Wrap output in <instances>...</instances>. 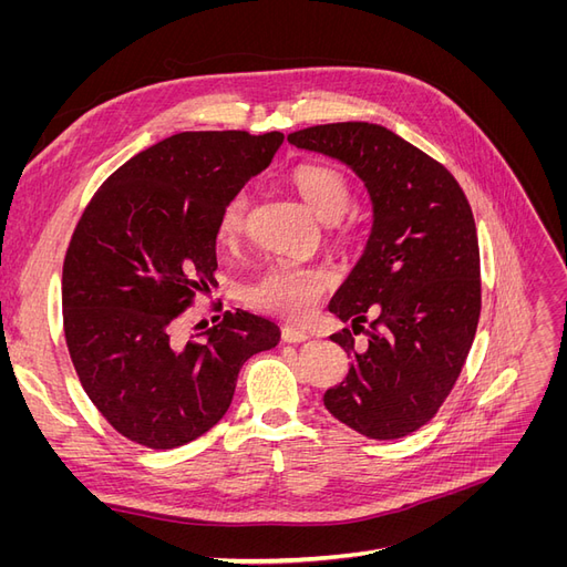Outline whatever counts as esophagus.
<instances>
[{"instance_id": "obj_1", "label": "esophagus", "mask_w": 567, "mask_h": 567, "mask_svg": "<svg viewBox=\"0 0 567 567\" xmlns=\"http://www.w3.org/2000/svg\"><path fill=\"white\" fill-rule=\"evenodd\" d=\"M281 338H284V342H305V340H310V333L302 329H296V326H284Z\"/></svg>"}]
</instances>
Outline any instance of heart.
Returning <instances> with one entry per match:
<instances>
[{
	"label": "heart",
	"instance_id": "obj_1",
	"mask_svg": "<svg viewBox=\"0 0 567 567\" xmlns=\"http://www.w3.org/2000/svg\"><path fill=\"white\" fill-rule=\"evenodd\" d=\"M293 186L307 208L323 221L340 219L352 200V188L348 177L331 165H300L293 173ZM246 213L248 196L236 194L219 217L221 241H234V238L244 234ZM326 286H329V271L326 269L277 267L265 274L262 281L250 290V300L252 305L260 307V310L288 319H302L315 310Z\"/></svg>",
	"mask_w": 567,
	"mask_h": 567
}]
</instances>
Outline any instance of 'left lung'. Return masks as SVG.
<instances>
[{
    "label": "left lung",
    "mask_w": 567,
    "mask_h": 567,
    "mask_svg": "<svg viewBox=\"0 0 567 567\" xmlns=\"http://www.w3.org/2000/svg\"><path fill=\"white\" fill-rule=\"evenodd\" d=\"M288 142L348 165L371 198L362 257L336 290L329 312L363 328L331 340L352 357L346 381L323 406L371 440H398L431 421L452 392L480 319V250L458 182L423 151L371 123L317 125Z\"/></svg>",
    "instance_id": "1"
}]
</instances>
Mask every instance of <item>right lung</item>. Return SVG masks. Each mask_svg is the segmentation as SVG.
I'll return each mask as SVG.
<instances>
[{"label":"right lung","mask_w":567,"mask_h":567,"mask_svg":"<svg viewBox=\"0 0 567 567\" xmlns=\"http://www.w3.org/2000/svg\"><path fill=\"white\" fill-rule=\"evenodd\" d=\"M281 132H182L101 184L63 262V331L80 383L120 435L175 450L227 414L238 371L277 323L225 312L186 342L177 317L213 284L227 203L271 163Z\"/></svg>","instance_id":"obj_1"}]
</instances>
